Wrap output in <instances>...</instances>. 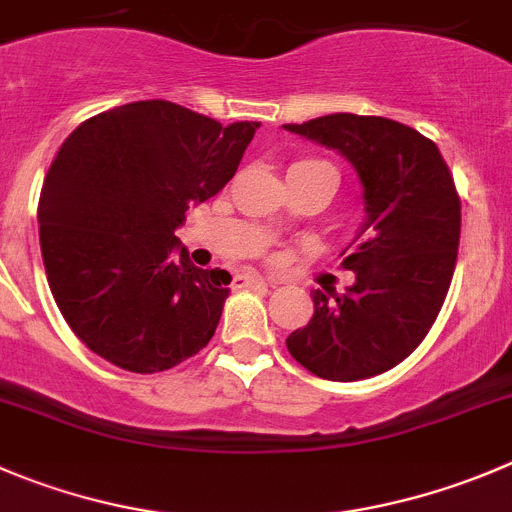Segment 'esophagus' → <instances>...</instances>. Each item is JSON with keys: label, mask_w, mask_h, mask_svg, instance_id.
I'll return each mask as SVG.
<instances>
[{"label": "esophagus", "mask_w": 512, "mask_h": 512, "mask_svg": "<svg viewBox=\"0 0 512 512\" xmlns=\"http://www.w3.org/2000/svg\"><path fill=\"white\" fill-rule=\"evenodd\" d=\"M233 286H238V289H241V286H269V281L261 279V276L256 274H238L236 279H233Z\"/></svg>", "instance_id": "esophagus-1"}]
</instances>
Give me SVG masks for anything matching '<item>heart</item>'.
I'll return each mask as SVG.
<instances>
[{"label":"heart","instance_id":"heart-1","mask_svg":"<svg viewBox=\"0 0 512 512\" xmlns=\"http://www.w3.org/2000/svg\"><path fill=\"white\" fill-rule=\"evenodd\" d=\"M289 173H326V175H332L334 180H339L337 168H334L332 163H326V160H321V158H304V160H296V163L291 165Z\"/></svg>","mask_w":512,"mask_h":512}]
</instances>
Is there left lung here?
Listing matches in <instances>:
<instances>
[{
    "label": "left lung",
    "instance_id": "obj_1",
    "mask_svg": "<svg viewBox=\"0 0 512 512\" xmlns=\"http://www.w3.org/2000/svg\"><path fill=\"white\" fill-rule=\"evenodd\" d=\"M286 130L334 148L357 168L367 221L344 259L357 281L342 296L316 289L314 316L289 334L311 374L354 382L410 357L435 324L460 246V193L430 138L377 115L334 113Z\"/></svg>",
    "mask_w": 512,
    "mask_h": 512
}]
</instances>
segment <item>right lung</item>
<instances>
[{
    "label": "right lung",
    "mask_w": 512,
    "mask_h": 512,
    "mask_svg": "<svg viewBox=\"0 0 512 512\" xmlns=\"http://www.w3.org/2000/svg\"><path fill=\"white\" fill-rule=\"evenodd\" d=\"M256 128L140 100L62 143L40 193V246L52 296L87 349L155 374L211 342L231 274L198 269L186 248L175 261V228L233 178Z\"/></svg>",
    "instance_id": "1"
}]
</instances>
